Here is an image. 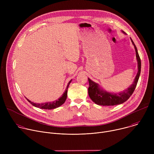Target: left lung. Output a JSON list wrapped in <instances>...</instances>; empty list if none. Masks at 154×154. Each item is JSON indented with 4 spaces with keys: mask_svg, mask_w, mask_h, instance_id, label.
<instances>
[{
    "mask_svg": "<svg viewBox=\"0 0 154 154\" xmlns=\"http://www.w3.org/2000/svg\"><path fill=\"white\" fill-rule=\"evenodd\" d=\"M122 32L125 34L124 31H122ZM130 39L135 49L136 57L138 63V72L133 83L127 89L124 90L123 91L115 93L112 92H108L105 90H103L100 87L98 83L93 82L90 78H88V82L90 85V86L88 88V94L91 99L97 105L102 106H113L121 104L127 100L131 96V94H133L140 75L141 63V59L140 58L135 43L131 38Z\"/></svg>",
    "mask_w": 154,
    "mask_h": 154,
    "instance_id": "1",
    "label": "left lung"
}]
</instances>
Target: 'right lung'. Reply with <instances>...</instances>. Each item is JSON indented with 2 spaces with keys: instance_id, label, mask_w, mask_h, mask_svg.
<instances>
[{
  "instance_id": "add662e5",
  "label": "right lung",
  "mask_w": 154,
  "mask_h": 154,
  "mask_svg": "<svg viewBox=\"0 0 154 154\" xmlns=\"http://www.w3.org/2000/svg\"><path fill=\"white\" fill-rule=\"evenodd\" d=\"M72 80H71L68 85H67V87L66 88V90L64 92V93L62 94V96L59 98L57 100H54V101H52V102H45V103H34L32 101H30V100H29L28 99H27L26 97V99L32 105H33L35 107H37V108H39L41 109H54V108H58L60 106H61V105H63L65 101H66V99L67 98V93H68V88L69 87V85L70 84V83L71 82Z\"/></svg>"
}]
</instances>
